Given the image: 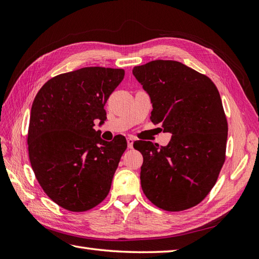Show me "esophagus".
<instances>
[{"instance_id": "1", "label": "esophagus", "mask_w": 259, "mask_h": 259, "mask_svg": "<svg viewBox=\"0 0 259 259\" xmlns=\"http://www.w3.org/2000/svg\"><path fill=\"white\" fill-rule=\"evenodd\" d=\"M126 142H128V148L129 149H133L134 148V142H135V139L131 138V137H129L128 139H126Z\"/></svg>"}]
</instances>
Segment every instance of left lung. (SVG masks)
Returning <instances> with one entry per match:
<instances>
[{
	"mask_svg": "<svg viewBox=\"0 0 259 259\" xmlns=\"http://www.w3.org/2000/svg\"><path fill=\"white\" fill-rule=\"evenodd\" d=\"M149 95L151 121L171 134L167 146L136 141L144 157L141 188L153 205L180 211L198 205L211 190L225 162L228 124L213 82L171 60L135 67Z\"/></svg>",
	"mask_w": 259,
	"mask_h": 259,
	"instance_id": "obj_1",
	"label": "left lung"
}]
</instances>
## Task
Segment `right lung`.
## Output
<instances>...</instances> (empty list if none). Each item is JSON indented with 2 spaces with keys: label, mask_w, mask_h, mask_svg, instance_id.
<instances>
[{
  "label": "right lung",
  "mask_w": 259,
  "mask_h": 259,
  "mask_svg": "<svg viewBox=\"0 0 259 259\" xmlns=\"http://www.w3.org/2000/svg\"><path fill=\"white\" fill-rule=\"evenodd\" d=\"M123 76L122 69L82 68L49 80L33 101L31 166L46 194L67 210H89L111 188L126 140H102L93 126L106 121L104 106Z\"/></svg>",
  "instance_id": "add662e5"
}]
</instances>
